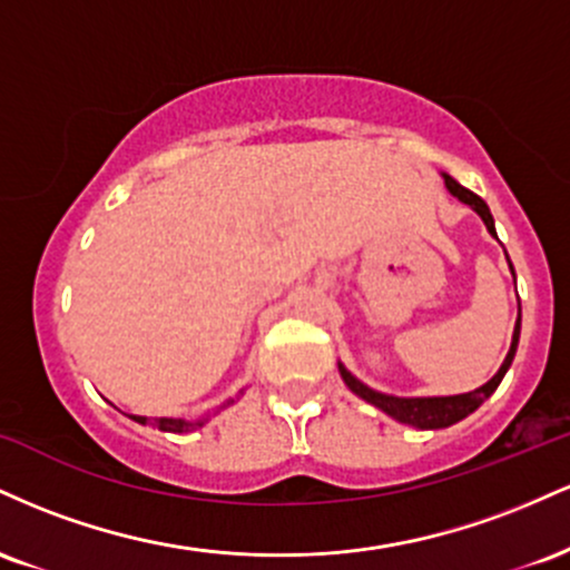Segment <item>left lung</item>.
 <instances>
[{"label": "left lung", "instance_id": "left-lung-1", "mask_svg": "<svg viewBox=\"0 0 570 570\" xmlns=\"http://www.w3.org/2000/svg\"><path fill=\"white\" fill-rule=\"evenodd\" d=\"M444 185H448L450 193L455 195L458 200L469 203V206L474 208L476 214H480L482 222H485V227L490 230V235H495V225H493V214H490L488 203L480 198V195H474L472 189H466L463 185H458L453 176L444 174ZM509 259V257H507ZM512 265V263H509ZM514 273V271H512ZM517 343H520V313H517V324H514V337H512V348H509L507 358H503L501 370L495 372L490 381L482 385V389L476 391H469V394H458V396H421V399H399V396H389V394H381V391H372L364 385L362 381H356V377L351 375L348 370L340 364V375H343V381L348 389L353 391L356 396H362L364 402L375 404L377 410H383L385 415H391L394 421L399 423H407V426H417V429H444V426H453V423L463 421V417L469 415V412H474L480 407L485 399L493 394L495 389H499V383L503 381V375H507V370L512 367V358L517 353Z\"/></svg>", "mask_w": 570, "mask_h": 570}]
</instances>
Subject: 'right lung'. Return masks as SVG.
Returning a JSON list of instances; mask_svg holds the SVG:
<instances>
[{"instance_id": "add662e5", "label": "right lung", "mask_w": 570, "mask_h": 570, "mask_svg": "<svg viewBox=\"0 0 570 570\" xmlns=\"http://www.w3.org/2000/svg\"><path fill=\"white\" fill-rule=\"evenodd\" d=\"M230 404V402H227ZM134 417L136 423H149L147 417H141V415H130ZM208 417H203V421H195V423H189V421H181V417H155V426H158L160 431H174V434H185V431H189V429H198V426H203V423H206Z\"/></svg>"}]
</instances>
